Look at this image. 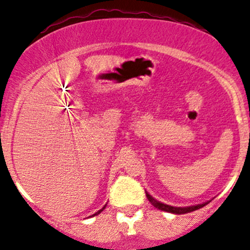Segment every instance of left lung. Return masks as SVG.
Returning <instances> with one entry per match:
<instances>
[{"instance_id":"1","label":"left lung","mask_w":250,"mask_h":250,"mask_svg":"<svg viewBox=\"0 0 250 250\" xmlns=\"http://www.w3.org/2000/svg\"><path fill=\"white\" fill-rule=\"evenodd\" d=\"M146 199L149 200V202H150L154 207L158 208V209L165 210V212L173 213V214H185V213H190V212H192V210L200 209V208H202L203 206H206L208 203V202H205V203H201V205L189 206V207H173V206L165 205V203H163V202L156 201V200L154 199L153 196H150L148 192H146Z\"/></svg>"}]
</instances>
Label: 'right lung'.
Listing matches in <instances>:
<instances>
[{"label": "right lung", "mask_w": 250, "mask_h": 250, "mask_svg": "<svg viewBox=\"0 0 250 250\" xmlns=\"http://www.w3.org/2000/svg\"><path fill=\"white\" fill-rule=\"evenodd\" d=\"M106 206H107V205H106ZM106 206H104V208H102V209H100V210H99V212H96V213H95V214H92V215H91V217H94V215H97V214H100V213H101V212H102V210H104V208H106Z\"/></svg>", "instance_id": "1"}]
</instances>
